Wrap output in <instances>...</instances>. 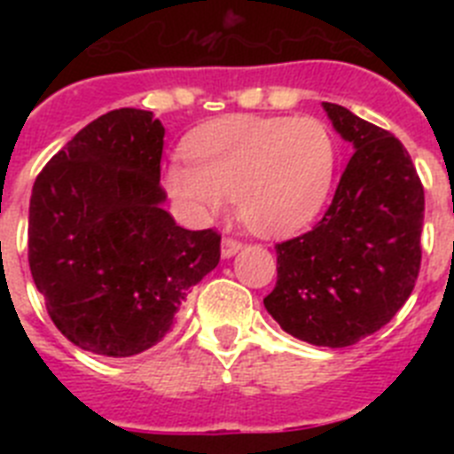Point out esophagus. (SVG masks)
<instances>
[{"label": "esophagus", "instance_id": "obj_1", "mask_svg": "<svg viewBox=\"0 0 454 454\" xmlns=\"http://www.w3.org/2000/svg\"><path fill=\"white\" fill-rule=\"evenodd\" d=\"M243 247V243L236 239H223V246H220V254H223V259H230V256H234L236 252Z\"/></svg>", "mask_w": 454, "mask_h": 454}]
</instances>
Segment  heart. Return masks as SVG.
I'll use <instances>...</instances> for the list:
<instances>
[{
	"label": "heart",
	"instance_id": "obj_1",
	"mask_svg": "<svg viewBox=\"0 0 454 454\" xmlns=\"http://www.w3.org/2000/svg\"><path fill=\"white\" fill-rule=\"evenodd\" d=\"M172 163L166 188L188 214L211 218L236 200L240 220L266 236L298 231L320 211L336 170V140L318 118L231 115L204 124Z\"/></svg>",
	"mask_w": 454,
	"mask_h": 454
}]
</instances>
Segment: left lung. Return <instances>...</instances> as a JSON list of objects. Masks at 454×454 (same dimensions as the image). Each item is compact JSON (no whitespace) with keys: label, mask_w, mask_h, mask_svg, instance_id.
<instances>
[{"label":"left lung","mask_w":454,"mask_h":454,"mask_svg":"<svg viewBox=\"0 0 454 454\" xmlns=\"http://www.w3.org/2000/svg\"><path fill=\"white\" fill-rule=\"evenodd\" d=\"M355 147L314 230L277 243V284L263 298L284 332L346 348L382 330L414 291L425 195L411 156L387 129L323 102Z\"/></svg>","instance_id":"left-lung-1"}]
</instances>
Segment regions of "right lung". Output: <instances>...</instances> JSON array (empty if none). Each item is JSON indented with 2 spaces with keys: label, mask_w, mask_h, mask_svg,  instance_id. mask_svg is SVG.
I'll list each match as a JSON object with an SVG mask.
<instances>
[{
  "label": "right lung",
  "mask_w": 454,
  "mask_h": 454,
  "mask_svg": "<svg viewBox=\"0 0 454 454\" xmlns=\"http://www.w3.org/2000/svg\"><path fill=\"white\" fill-rule=\"evenodd\" d=\"M161 120L115 108L86 124L35 177L29 268L67 340L102 356L156 346L188 288L220 262V234L163 208Z\"/></svg>",
  "instance_id": "right-lung-1"
}]
</instances>
